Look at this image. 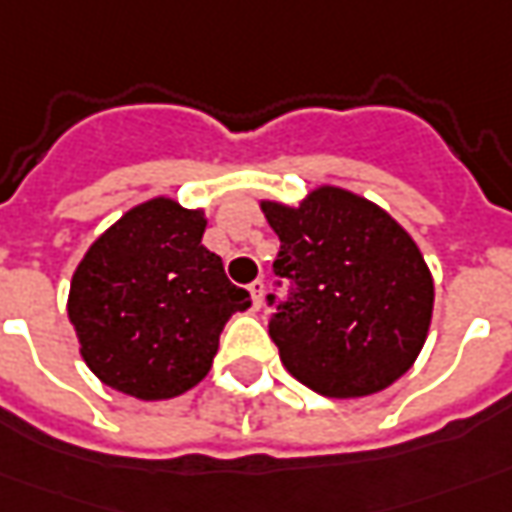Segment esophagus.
Instances as JSON below:
<instances>
[{
  "label": "esophagus",
  "instance_id": "esophagus-1",
  "mask_svg": "<svg viewBox=\"0 0 512 512\" xmlns=\"http://www.w3.org/2000/svg\"><path fill=\"white\" fill-rule=\"evenodd\" d=\"M248 290H250V298H253V306H256V309H262V301H264V281H262V278H256V281L250 284Z\"/></svg>",
  "mask_w": 512,
  "mask_h": 512
}]
</instances>
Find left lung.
<instances>
[{
    "label": "left lung",
    "mask_w": 512,
    "mask_h": 512,
    "mask_svg": "<svg viewBox=\"0 0 512 512\" xmlns=\"http://www.w3.org/2000/svg\"><path fill=\"white\" fill-rule=\"evenodd\" d=\"M281 239L278 276L295 281L270 323L284 368L329 398L382 393L415 365L432 326L424 253L382 206L320 183L298 206L259 200Z\"/></svg>",
    "instance_id": "left-lung-1"
}]
</instances>
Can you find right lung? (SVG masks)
<instances>
[{
    "mask_svg": "<svg viewBox=\"0 0 512 512\" xmlns=\"http://www.w3.org/2000/svg\"><path fill=\"white\" fill-rule=\"evenodd\" d=\"M206 211L158 195L128 209L83 253L69 284L80 357L139 401L183 396L209 376L228 317L250 295L203 245Z\"/></svg>",
    "mask_w": 512,
    "mask_h": 512,
    "instance_id": "obj_1",
    "label": "right lung"
}]
</instances>
